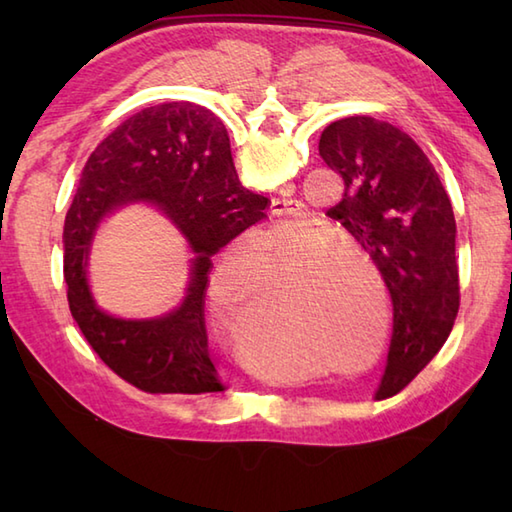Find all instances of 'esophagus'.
Returning a JSON list of instances; mask_svg holds the SVG:
<instances>
[{"label": "esophagus", "mask_w": 512, "mask_h": 512, "mask_svg": "<svg viewBox=\"0 0 512 512\" xmlns=\"http://www.w3.org/2000/svg\"><path fill=\"white\" fill-rule=\"evenodd\" d=\"M301 202L292 198H277L270 204V213L275 217H301Z\"/></svg>", "instance_id": "34e87169"}]
</instances>
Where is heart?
Listing matches in <instances>:
<instances>
[{"instance_id":"heart-1","label":"heart","mask_w":512,"mask_h":512,"mask_svg":"<svg viewBox=\"0 0 512 512\" xmlns=\"http://www.w3.org/2000/svg\"><path fill=\"white\" fill-rule=\"evenodd\" d=\"M292 165L290 149H277L264 167L284 171ZM265 246L262 247L261 244ZM328 239L314 237L312 231L270 235L264 242L259 231L237 239L224 259L213 270L209 299L217 317L233 328L242 323V352L255 367H268L275 361V347L255 334V325L277 309L273 319L262 325L264 334H288L303 345H321L332 361L354 363L367 354L379 330L367 363H376L389 343L387 281L378 266L352 248L330 246L319 253ZM347 265L367 269L381 288L384 317L377 325L373 300H365L360 280ZM274 295L269 308L256 317L249 310L261 300L263 288ZM251 317L248 318L247 314ZM256 321L253 322L252 319Z\"/></svg>"}]
</instances>
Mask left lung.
I'll return each mask as SVG.
<instances>
[{
	"instance_id": "1",
	"label": "left lung",
	"mask_w": 512,
	"mask_h": 512,
	"mask_svg": "<svg viewBox=\"0 0 512 512\" xmlns=\"http://www.w3.org/2000/svg\"><path fill=\"white\" fill-rule=\"evenodd\" d=\"M319 154L345 182L328 211L383 273L394 334L376 400L396 396L453 330L460 308L451 200L424 151L398 127L347 116L323 129Z\"/></svg>"
}]
</instances>
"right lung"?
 Returning a JSON list of instances; mask_svg holds the SVG:
<instances>
[{
    "label": "right lung",
    "mask_w": 512,
    "mask_h": 512,
    "mask_svg": "<svg viewBox=\"0 0 512 512\" xmlns=\"http://www.w3.org/2000/svg\"><path fill=\"white\" fill-rule=\"evenodd\" d=\"M156 203L196 253L183 306L167 318L125 322L95 308L84 266L95 226L127 201ZM268 198L242 187L226 127L187 101L147 107L92 151L63 224V279L72 319L114 374L147 394L224 391L209 356L204 297L211 257L262 222Z\"/></svg>",
    "instance_id": "right-lung-1"
}]
</instances>
